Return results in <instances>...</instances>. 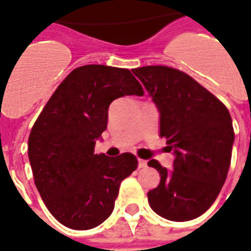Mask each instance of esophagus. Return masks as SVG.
I'll return each mask as SVG.
<instances>
[{
	"mask_svg": "<svg viewBox=\"0 0 251 251\" xmlns=\"http://www.w3.org/2000/svg\"><path fill=\"white\" fill-rule=\"evenodd\" d=\"M148 167V161H145V160H138V168H147Z\"/></svg>",
	"mask_w": 251,
	"mask_h": 251,
	"instance_id": "34e87169",
	"label": "esophagus"
}]
</instances>
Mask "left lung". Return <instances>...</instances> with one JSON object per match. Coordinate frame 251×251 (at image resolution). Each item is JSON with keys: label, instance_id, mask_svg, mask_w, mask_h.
Returning a JSON list of instances; mask_svg holds the SVG:
<instances>
[{"label": "left lung", "instance_id": "left-lung-1", "mask_svg": "<svg viewBox=\"0 0 251 251\" xmlns=\"http://www.w3.org/2000/svg\"><path fill=\"white\" fill-rule=\"evenodd\" d=\"M160 113V137L174 151V169L157 160L148 165L160 184L148 192L149 205L168 221L198 218L215 201L231 163L234 129L230 113L215 95L185 72L165 66L134 68Z\"/></svg>", "mask_w": 251, "mask_h": 251}]
</instances>
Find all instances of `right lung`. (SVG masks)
I'll return each mask as SVG.
<instances>
[{
    "mask_svg": "<svg viewBox=\"0 0 251 251\" xmlns=\"http://www.w3.org/2000/svg\"><path fill=\"white\" fill-rule=\"evenodd\" d=\"M124 95H144L129 70L77 67L59 84L30 130L28 157L36 188L66 227L88 230L106 221L121 181L137 169L131 153H94L107 127L110 103Z\"/></svg>",
    "mask_w": 251,
    "mask_h": 251,
    "instance_id": "obj_1",
    "label": "right lung"
}]
</instances>
